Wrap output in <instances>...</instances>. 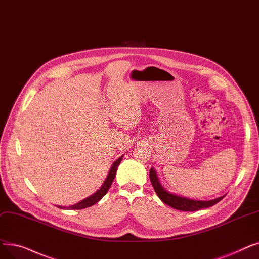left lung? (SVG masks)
Here are the masks:
<instances>
[{"label":"left lung","instance_id":"obj_1","mask_svg":"<svg viewBox=\"0 0 259 259\" xmlns=\"http://www.w3.org/2000/svg\"><path fill=\"white\" fill-rule=\"evenodd\" d=\"M149 178H150L151 184L153 186V189L156 193L157 197H159L165 204L169 205L176 209L182 210V211H196V210H199L202 208H207V207L215 205L216 203H218L219 201H221L224 198V196H222V197L212 199L209 201L188 199L185 197L178 196L176 194H171L168 192V190H166L160 183L159 178H157V175L153 168H151L150 169Z\"/></svg>","mask_w":259,"mask_h":259}]
</instances>
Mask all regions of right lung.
I'll use <instances>...</instances> for the list:
<instances>
[{"mask_svg":"<svg viewBox=\"0 0 259 259\" xmlns=\"http://www.w3.org/2000/svg\"><path fill=\"white\" fill-rule=\"evenodd\" d=\"M121 160H122V156H120L119 159H117V160L113 163V165H112V167L110 168L109 175H108V177H107V179H106V181L104 182L103 186L100 187L94 195L90 196V197H88L87 199L80 201L79 203L71 205V206H69V207H64V206H58V207H59V208H66V209H82V208L90 207V206L94 205L95 203H97V202L108 193V190H109V188H110L112 182H113V180H114V178H115V175H116V171H117V167H118V165L120 164Z\"/></svg>","mask_w":259,"mask_h":259,"instance_id":"obj_1","label":"right lung"}]
</instances>
